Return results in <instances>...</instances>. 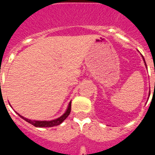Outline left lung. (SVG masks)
<instances>
[{
    "mask_svg": "<svg viewBox=\"0 0 155 155\" xmlns=\"http://www.w3.org/2000/svg\"><path fill=\"white\" fill-rule=\"evenodd\" d=\"M143 57V61H144V63H145V66L147 67V65H146V62H145V61H144V58H143V57ZM149 96H150V94H149Z\"/></svg>",
    "mask_w": 155,
    "mask_h": 155,
    "instance_id": "1",
    "label": "left lung"
}]
</instances>
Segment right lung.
Here are the masks:
<instances>
[{"instance_id":"1","label":"right lung","mask_w":155,"mask_h":155,"mask_svg":"<svg viewBox=\"0 0 155 155\" xmlns=\"http://www.w3.org/2000/svg\"><path fill=\"white\" fill-rule=\"evenodd\" d=\"M71 102H70L69 105H68V107L66 110L65 113L59 118L56 119V120H50V121H36V120H28V119L25 118L24 116H21L20 114L17 113V114L21 118H22L23 120H25L26 122L29 123L31 125L35 126V127H55V126H58L60 124H61L64 120H66V118L69 116V114L71 113Z\"/></svg>"}]
</instances>
